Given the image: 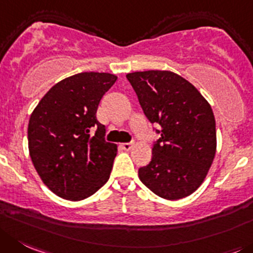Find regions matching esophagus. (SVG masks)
I'll use <instances>...</instances> for the list:
<instances>
[{"instance_id": "esophagus-1", "label": "esophagus", "mask_w": 253, "mask_h": 253, "mask_svg": "<svg viewBox=\"0 0 253 253\" xmlns=\"http://www.w3.org/2000/svg\"><path fill=\"white\" fill-rule=\"evenodd\" d=\"M132 146H133V143L128 142V143H121V147L124 148L125 151H129L132 148Z\"/></svg>"}]
</instances>
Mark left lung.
<instances>
[{"label":"left lung","instance_id":"left-lung-1","mask_svg":"<svg viewBox=\"0 0 253 253\" xmlns=\"http://www.w3.org/2000/svg\"><path fill=\"white\" fill-rule=\"evenodd\" d=\"M151 124L161 127L152 159L138 169L141 182L169 201L195 192L216 155V121L206 98L192 84L171 71L126 75Z\"/></svg>","mask_w":253,"mask_h":253}]
</instances>
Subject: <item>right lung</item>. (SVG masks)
<instances>
[{
	"instance_id": "1",
	"label": "right lung",
	"mask_w": 253,
	"mask_h": 253,
	"mask_svg": "<svg viewBox=\"0 0 253 253\" xmlns=\"http://www.w3.org/2000/svg\"><path fill=\"white\" fill-rule=\"evenodd\" d=\"M117 76L82 72L52 87L31 113L28 151L42 182L70 201L97 192L110 178L117 146L106 142L96 119L103 94Z\"/></svg>"
}]
</instances>
